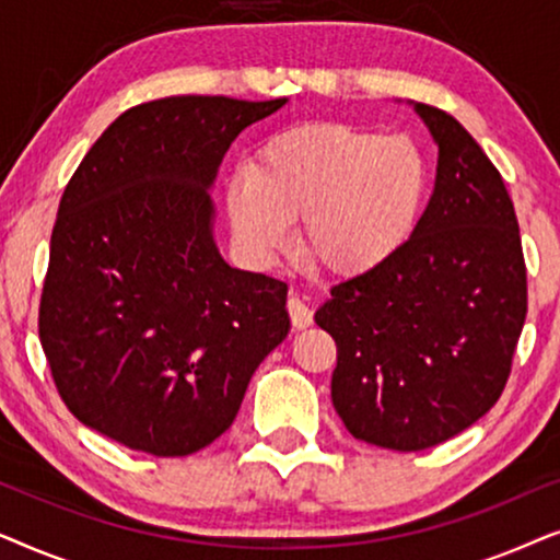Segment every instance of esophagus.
Listing matches in <instances>:
<instances>
[{
  "label": "esophagus",
  "mask_w": 560,
  "mask_h": 560,
  "mask_svg": "<svg viewBox=\"0 0 560 560\" xmlns=\"http://www.w3.org/2000/svg\"><path fill=\"white\" fill-rule=\"evenodd\" d=\"M288 316H290V324H293V328H298V331L313 324V311L298 295L288 298Z\"/></svg>",
  "instance_id": "esophagus-1"
}]
</instances>
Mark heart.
<instances>
[{
  "instance_id": "b5f03b06",
  "label": "heart",
  "mask_w": 560,
  "mask_h": 560,
  "mask_svg": "<svg viewBox=\"0 0 560 560\" xmlns=\"http://www.w3.org/2000/svg\"><path fill=\"white\" fill-rule=\"evenodd\" d=\"M428 194V163L410 137L301 125L275 135L255 167L229 180V217L255 249H280L303 219V249L334 275H362L408 240Z\"/></svg>"
}]
</instances>
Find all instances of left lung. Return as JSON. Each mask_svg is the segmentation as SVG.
<instances>
[{
    "label": "left lung",
    "mask_w": 560,
    "mask_h": 560,
    "mask_svg": "<svg viewBox=\"0 0 560 560\" xmlns=\"http://www.w3.org/2000/svg\"><path fill=\"white\" fill-rule=\"evenodd\" d=\"M439 144L433 196L385 262L331 288V400L347 431L393 451L454 439L500 400L527 313L515 206L451 117L416 104Z\"/></svg>",
    "instance_id": "1"
}]
</instances>
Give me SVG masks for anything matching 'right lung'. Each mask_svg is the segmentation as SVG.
Masks as SVG:
<instances>
[{
  "instance_id": "add662e5",
  "label": "right lung",
  "mask_w": 560,
  "mask_h": 560,
  "mask_svg": "<svg viewBox=\"0 0 560 560\" xmlns=\"http://www.w3.org/2000/svg\"><path fill=\"white\" fill-rule=\"evenodd\" d=\"M285 102H144L75 167L37 328L83 425L144 454L188 456L234 423L252 374L290 331L288 285L221 259L209 188L236 135Z\"/></svg>"
}]
</instances>
